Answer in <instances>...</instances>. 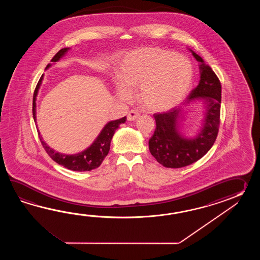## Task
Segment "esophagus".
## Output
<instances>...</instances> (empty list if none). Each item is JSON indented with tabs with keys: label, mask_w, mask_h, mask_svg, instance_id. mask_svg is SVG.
<instances>
[{
	"label": "esophagus",
	"mask_w": 260,
	"mask_h": 260,
	"mask_svg": "<svg viewBox=\"0 0 260 260\" xmlns=\"http://www.w3.org/2000/svg\"><path fill=\"white\" fill-rule=\"evenodd\" d=\"M139 117H140V113H139L138 111L132 110V111H130L129 112H128L127 120L129 121V122L136 121V120L138 119Z\"/></svg>",
	"instance_id": "obj_1"
}]
</instances>
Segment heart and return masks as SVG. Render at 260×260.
I'll return each instance as SVG.
<instances>
[{"mask_svg":"<svg viewBox=\"0 0 260 260\" xmlns=\"http://www.w3.org/2000/svg\"><path fill=\"white\" fill-rule=\"evenodd\" d=\"M121 85L118 94L128 100L138 88V98L144 110L168 111L188 94L193 71L190 62L176 53L160 48H144L129 53L118 68Z\"/></svg>","mask_w":260,"mask_h":260,"instance_id":"obj_1","label":"heart"}]
</instances>
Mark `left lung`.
I'll return each mask as SVG.
<instances>
[{
	"label": "left lung",
	"mask_w": 260,
	"mask_h": 260,
	"mask_svg": "<svg viewBox=\"0 0 260 260\" xmlns=\"http://www.w3.org/2000/svg\"><path fill=\"white\" fill-rule=\"evenodd\" d=\"M202 63L201 80L187 98V102L197 99L206 101L205 125L197 138L185 139L177 132V122L181 108H174L162 113H155L156 129L149 140V151L157 161L167 168H181L204 157L216 141L220 124L221 83L210 67L192 52Z\"/></svg>",
	"instance_id": "obj_1"
}]
</instances>
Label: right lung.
Segmentation results:
<instances>
[{"label":"right lung","mask_w":260,"mask_h":260,"mask_svg":"<svg viewBox=\"0 0 260 260\" xmlns=\"http://www.w3.org/2000/svg\"><path fill=\"white\" fill-rule=\"evenodd\" d=\"M68 50L69 48L59 50L51 59V62H56L59 60V58L64 55ZM49 67L50 64H48L46 66V69ZM42 80H43V75L40 78L39 82L34 90V102H32V114H34V121L36 118L35 117V100H36V95L38 93V89L42 83ZM125 120H126V117H122V119L107 123L105 127L103 128V130L100 133V136L94 140V143L92 144L88 149H85L84 151L78 154H61L59 152H56L55 150L50 149L49 147L43 141L39 133L40 140L46 153L49 155L50 158L55 160L56 164L64 166L65 168H68L72 171H91L93 169L98 168L102 164V161L110 151L111 138L113 137L114 132L122 123L125 122Z\"/></svg>","instance_id":"obj_1"}]
</instances>
